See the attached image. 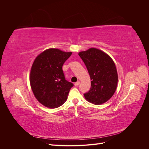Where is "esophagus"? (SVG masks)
Masks as SVG:
<instances>
[{
    "label": "esophagus",
    "instance_id": "34e87169",
    "mask_svg": "<svg viewBox=\"0 0 149 149\" xmlns=\"http://www.w3.org/2000/svg\"><path fill=\"white\" fill-rule=\"evenodd\" d=\"M79 84H80V82L79 81H77V82L74 83V86H78Z\"/></svg>",
    "mask_w": 149,
    "mask_h": 149
}]
</instances>
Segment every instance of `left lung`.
<instances>
[{"label": "left lung", "mask_w": 149, "mask_h": 149, "mask_svg": "<svg viewBox=\"0 0 149 149\" xmlns=\"http://www.w3.org/2000/svg\"><path fill=\"white\" fill-rule=\"evenodd\" d=\"M91 78V89L84 94L86 100L100 105L109 100L118 86V74L114 61L109 55L95 48L80 52Z\"/></svg>", "instance_id": "1"}]
</instances>
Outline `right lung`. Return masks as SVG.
Segmentation results:
<instances>
[{"label": "right lung", "instance_id": "right-lung-1", "mask_svg": "<svg viewBox=\"0 0 149 149\" xmlns=\"http://www.w3.org/2000/svg\"><path fill=\"white\" fill-rule=\"evenodd\" d=\"M71 54L58 48H49L35 59L30 83L35 98L43 106L53 109L66 101L73 84L65 79L62 66Z\"/></svg>", "mask_w": 149, "mask_h": 149}]
</instances>
